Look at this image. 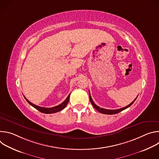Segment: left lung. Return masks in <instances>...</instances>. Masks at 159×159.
<instances>
[{
	"label": "left lung",
	"instance_id": "1",
	"mask_svg": "<svg viewBox=\"0 0 159 159\" xmlns=\"http://www.w3.org/2000/svg\"><path fill=\"white\" fill-rule=\"evenodd\" d=\"M89 93L90 101V102H91V104H92V105L93 106V107H94L97 111H98L99 112L102 113V114H105V115H115V114H117V113H118V112H121V111H122L126 109V108L129 107L131 104H133V103L135 101V100L137 99V97H138V96H137V98H136L135 99H134L132 102H131L129 105L126 106V107H122V108H120V109H104V108L100 107H99L98 106H97V105L94 102V101H93V100L91 96H90V92H89Z\"/></svg>",
	"mask_w": 159,
	"mask_h": 159
}]
</instances>
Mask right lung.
<instances>
[{
	"mask_svg": "<svg viewBox=\"0 0 159 159\" xmlns=\"http://www.w3.org/2000/svg\"><path fill=\"white\" fill-rule=\"evenodd\" d=\"M70 94L68 96V97L66 98V99L60 104L57 106H55V107H41V106H38L37 105H35L34 104H33L32 102H31L30 101H29L25 96V99L27 101V102L30 104L33 107H34V108H36L37 110H38L39 111L41 112H43V113H46V114H52V113H55V112H58V111H61L62 109H63L67 105L68 102H69V98H70Z\"/></svg>",
	"mask_w": 159,
	"mask_h": 159,
	"instance_id": "add662e5",
	"label": "right lung"
}]
</instances>
